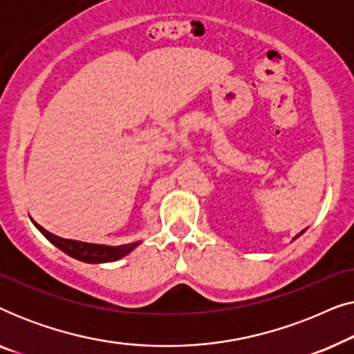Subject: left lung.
<instances>
[{
  "label": "left lung",
  "mask_w": 354,
  "mask_h": 354,
  "mask_svg": "<svg viewBox=\"0 0 354 354\" xmlns=\"http://www.w3.org/2000/svg\"><path fill=\"white\" fill-rule=\"evenodd\" d=\"M303 232H304V230H303ZM303 232H299V234H298L297 236H295V239H298V236H299V235H301V234H303ZM295 239H293V240H295Z\"/></svg>",
  "instance_id": "left-lung-1"
}]
</instances>
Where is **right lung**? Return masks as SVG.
Wrapping results in <instances>:
<instances>
[{
  "label": "right lung",
  "mask_w": 354,
  "mask_h": 354,
  "mask_svg": "<svg viewBox=\"0 0 354 354\" xmlns=\"http://www.w3.org/2000/svg\"><path fill=\"white\" fill-rule=\"evenodd\" d=\"M30 221L33 222V225H35L37 229L45 235V239L48 241H51L56 248L64 251V253L67 256H71V258L82 261V263H88V264L113 263V261H119L120 258H124V256L132 253V251L142 243V241H133V243H129V245L111 246V245H101V243H88V241H80V240L62 239V236H57L55 234H51V232H48L46 229H43V227L40 224H37L32 217Z\"/></svg>",
  "instance_id": "right-lung-1"
}]
</instances>
